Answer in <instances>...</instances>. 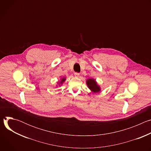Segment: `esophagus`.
Returning <instances> with one entry per match:
<instances>
[{
	"label": "esophagus",
	"instance_id": "esophagus-1",
	"mask_svg": "<svg viewBox=\"0 0 151 151\" xmlns=\"http://www.w3.org/2000/svg\"><path fill=\"white\" fill-rule=\"evenodd\" d=\"M75 76L78 78L79 76V73H75Z\"/></svg>",
	"mask_w": 151,
	"mask_h": 151
}]
</instances>
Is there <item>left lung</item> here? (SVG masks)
I'll list each match as a JSON object with an SVG mask.
<instances>
[{"mask_svg":"<svg viewBox=\"0 0 151 151\" xmlns=\"http://www.w3.org/2000/svg\"><path fill=\"white\" fill-rule=\"evenodd\" d=\"M86 84L92 93H97L101 91L100 86L97 83L95 79L88 78L86 81Z\"/></svg>","mask_w":151,"mask_h":151,"instance_id":"8db88e82","label":"left lung"}]
</instances>
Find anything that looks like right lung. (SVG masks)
Masks as SVG:
<instances>
[{"instance_id":"right-lung-1","label":"right lung","mask_w":151,"mask_h":151,"mask_svg":"<svg viewBox=\"0 0 151 151\" xmlns=\"http://www.w3.org/2000/svg\"><path fill=\"white\" fill-rule=\"evenodd\" d=\"M66 80V77H63V78H60V79L57 82V84L56 85V87H60L61 85H63V83L65 82V81Z\"/></svg>"}]
</instances>
